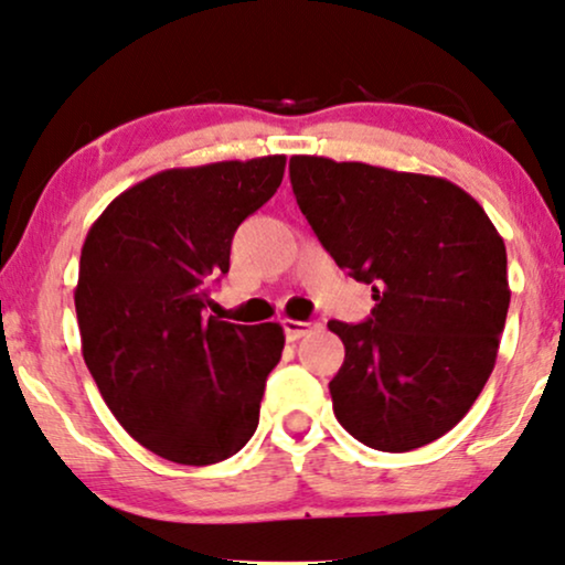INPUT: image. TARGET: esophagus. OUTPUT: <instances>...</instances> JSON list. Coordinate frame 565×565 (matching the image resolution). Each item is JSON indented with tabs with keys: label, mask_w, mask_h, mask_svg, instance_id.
<instances>
[{
	"label": "esophagus",
	"mask_w": 565,
	"mask_h": 565,
	"mask_svg": "<svg viewBox=\"0 0 565 565\" xmlns=\"http://www.w3.org/2000/svg\"><path fill=\"white\" fill-rule=\"evenodd\" d=\"M312 329H318L316 321H291V318L284 321V334H287L289 342H297V339H302Z\"/></svg>",
	"instance_id": "esophagus-1"
}]
</instances>
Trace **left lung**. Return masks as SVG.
<instances>
[{
  "mask_svg": "<svg viewBox=\"0 0 565 565\" xmlns=\"http://www.w3.org/2000/svg\"><path fill=\"white\" fill-rule=\"evenodd\" d=\"M297 205L318 242L376 308L329 321L344 363L334 416L373 450L439 439L484 390L505 329L508 255L484 207L447 179L295 154Z\"/></svg>",
  "mask_w": 565,
  "mask_h": 565,
  "instance_id": "left-lung-1",
  "label": "left lung"
}]
</instances>
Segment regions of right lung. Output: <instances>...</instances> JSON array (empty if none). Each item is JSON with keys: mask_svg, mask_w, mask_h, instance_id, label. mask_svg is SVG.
<instances>
[{"mask_svg": "<svg viewBox=\"0 0 565 565\" xmlns=\"http://www.w3.org/2000/svg\"><path fill=\"white\" fill-rule=\"evenodd\" d=\"M284 154L154 173L115 196L81 249L76 316L86 369L131 437L160 458L210 466L247 445L278 323L205 318L231 239L281 186Z\"/></svg>", "mask_w": 565, "mask_h": 565, "instance_id": "right-lung-1", "label": "right lung"}]
</instances>
